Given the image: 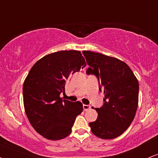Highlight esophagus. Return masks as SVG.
<instances>
[{
  "instance_id": "1",
  "label": "esophagus",
  "mask_w": 158,
  "mask_h": 158,
  "mask_svg": "<svg viewBox=\"0 0 158 158\" xmlns=\"http://www.w3.org/2000/svg\"><path fill=\"white\" fill-rule=\"evenodd\" d=\"M90 108H91V106L90 105H83V108H84L85 110H89L90 109Z\"/></svg>"
}]
</instances>
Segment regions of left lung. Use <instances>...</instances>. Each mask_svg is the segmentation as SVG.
<instances>
[{
	"mask_svg": "<svg viewBox=\"0 0 158 158\" xmlns=\"http://www.w3.org/2000/svg\"><path fill=\"white\" fill-rule=\"evenodd\" d=\"M89 68L86 73L94 75L103 91L104 104L95 108L97 120L90 123L92 133L102 139L119 137L129 127L138 106L139 83L124 61L99 52H82Z\"/></svg>",
	"mask_w": 158,
	"mask_h": 158,
	"instance_id": "obj_1",
	"label": "left lung"
}]
</instances>
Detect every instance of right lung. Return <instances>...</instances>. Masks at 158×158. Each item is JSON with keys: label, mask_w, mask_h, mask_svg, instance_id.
<instances>
[{"label": "right lung", "mask_w": 158, "mask_h": 158, "mask_svg": "<svg viewBox=\"0 0 158 158\" xmlns=\"http://www.w3.org/2000/svg\"><path fill=\"white\" fill-rule=\"evenodd\" d=\"M86 66L80 51L64 50L44 56L32 66L23 85V106L30 124L46 139L58 140L71 133L82 104L60 97L66 80Z\"/></svg>", "instance_id": "1"}]
</instances>
